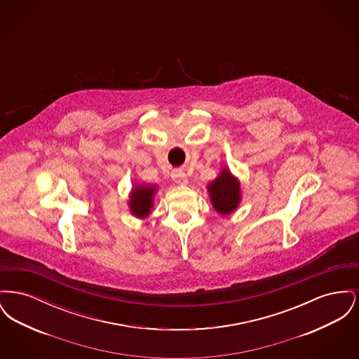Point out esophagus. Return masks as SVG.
<instances>
[{
    "mask_svg": "<svg viewBox=\"0 0 359 359\" xmlns=\"http://www.w3.org/2000/svg\"><path fill=\"white\" fill-rule=\"evenodd\" d=\"M172 179L176 184L179 186H186L188 184L187 175L183 171H173L172 172Z\"/></svg>",
    "mask_w": 359,
    "mask_h": 359,
    "instance_id": "1",
    "label": "esophagus"
}]
</instances>
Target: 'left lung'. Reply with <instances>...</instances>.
<instances>
[{
    "label": "left lung",
    "instance_id": "8db88e82",
    "mask_svg": "<svg viewBox=\"0 0 359 359\" xmlns=\"http://www.w3.org/2000/svg\"><path fill=\"white\" fill-rule=\"evenodd\" d=\"M208 194L215 211L222 215H229L241 202L238 179L234 177L227 168H223L219 176L208 184Z\"/></svg>",
    "mask_w": 359,
    "mask_h": 359
}]
</instances>
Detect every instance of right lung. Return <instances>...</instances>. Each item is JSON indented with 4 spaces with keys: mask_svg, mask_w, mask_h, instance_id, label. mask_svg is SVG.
<instances>
[{
    "mask_svg": "<svg viewBox=\"0 0 359 359\" xmlns=\"http://www.w3.org/2000/svg\"><path fill=\"white\" fill-rule=\"evenodd\" d=\"M157 186L136 184L129 196L130 212L137 218H147L154 207V196Z\"/></svg>",
    "mask_w": 359,
    "mask_h": 359,
    "instance_id": "add662e5",
    "label": "right lung"
}]
</instances>
